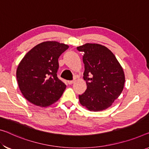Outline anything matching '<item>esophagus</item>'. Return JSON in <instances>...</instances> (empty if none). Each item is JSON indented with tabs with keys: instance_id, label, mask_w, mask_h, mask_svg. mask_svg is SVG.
I'll return each instance as SVG.
<instances>
[{
	"instance_id": "obj_1",
	"label": "esophagus",
	"mask_w": 149,
	"mask_h": 149,
	"mask_svg": "<svg viewBox=\"0 0 149 149\" xmlns=\"http://www.w3.org/2000/svg\"><path fill=\"white\" fill-rule=\"evenodd\" d=\"M74 82V80H72V81H68V83L69 84H72Z\"/></svg>"
}]
</instances>
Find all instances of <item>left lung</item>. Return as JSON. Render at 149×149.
<instances>
[{
	"label": "left lung",
	"instance_id": "8db88e82",
	"mask_svg": "<svg viewBox=\"0 0 149 149\" xmlns=\"http://www.w3.org/2000/svg\"><path fill=\"white\" fill-rule=\"evenodd\" d=\"M83 52V79L86 90L79 101L90 111H100L111 107L124 88L125 74L114 54L104 46L87 43L77 47Z\"/></svg>",
	"mask_w": 149,
	"mask_h": 149
}]
</instances>
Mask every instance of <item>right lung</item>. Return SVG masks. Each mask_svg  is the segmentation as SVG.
<instances>
[{"mask_svg": "<svg viewBox=\"0 0 149 149\" xmlns=\"http://www.w3.org/2000/svg\"><path fill=\"white\" fill-rule=\"evenodd\" d=\"M67 45L47 41L35 46L20 61L17 79L20 91L29 102L40 107L49 106L57 101L66 84L57 77L58 58Z\"/></svg>", "mask_w": 149, "mask_h": 149, "instance_id": "add662e5", "label": "right lung"}]
</instances>
